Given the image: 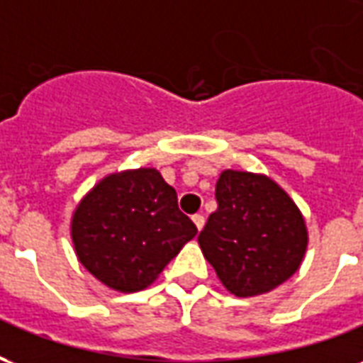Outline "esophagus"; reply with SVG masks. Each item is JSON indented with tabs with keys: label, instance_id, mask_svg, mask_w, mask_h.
Returning <instances> with one entry per match:
<instances>
[{
	"label": "esophagus",
	"instance_id": "1",
	"mask_svg": "<svg viewBox=\"0 0 363 363\" xmlns=\"http://www.w3.org/2000/svg\"><path fill=\"white\" fill-rule=\"evenodd\" d=\"M192 221H194V225H196L198 229L204 228L206 220H204V216H202V213H196V216H192Z\"/></svg>",
	"mask_w": 363,
	"mask_h": 363
}]
</instances>
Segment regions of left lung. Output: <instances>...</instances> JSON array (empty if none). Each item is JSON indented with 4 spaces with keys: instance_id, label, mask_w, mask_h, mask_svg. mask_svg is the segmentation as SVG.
Returning <instances> with one entry per match:
<instances>
[{
    "instance_id": "8db88e82",
    "label": "left lung",
    "mask_w": 363,
    "mask_h": 363,
    "mask_svg": "<svg viewBox=\"0 0 363 363\" xmlns=\"http://www.w3.org/2000/svg\"><path fill=\"white\" fill-rule=\"evenodd\" d=\"M218 210L198 235L206 260L237 297L267 294L296 272L307 228L296 202L264 174L223 171Z\"/></svg>"
}]
</instances>
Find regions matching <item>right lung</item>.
Segmentation results:
<instances>
[{"label": "right lung", "instance_id": "right-lung-1", "mask_svg": "<svg viewBox=\"0 0 363 363\" xmlns=\"http://www.w3.org/2000/svg\"><path fill=\"white\" fill-rule=\"evenodd\" d=\"M196 233L155 169L103 179L72 220L79 262L104 286L126 294L147 288Z\"/></svg>", "mask_w": 363, "mask_h": 363}]
</instances>
